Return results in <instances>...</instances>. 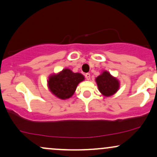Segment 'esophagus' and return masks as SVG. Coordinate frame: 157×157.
<instances>
[{
  "label": "esophagus",
  "instance_id": "34e87169",
  "mask_svg": "<svg viewBox=\"0 0 157 157\" xmlns=\"http://www.w3.org/2000/svg\"><path fill=\"white\" fill-rule=\"evenodd\" d=\"M85 76H86V80H89L90 79V75L89 73H86V75H85Z\"/></svg>",
  "mask_w": 157,
  "mask_h": 157
}]
</instances>
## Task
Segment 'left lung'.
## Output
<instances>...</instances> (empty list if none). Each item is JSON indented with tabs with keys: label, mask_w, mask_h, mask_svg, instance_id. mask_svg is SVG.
Instances as JSON below:
<instances>
[{
	"label": "left lung",
	"mask_w": 157,
	"mask_h": 157,
	"mask_svg": "<svg viewBox=\"0 0 157 157\" xmlns=\"http://www.w3.org/2000/svg\"><path fill=\"white\" fill-rule=\"evenodd\" d=\"M99 91L105 97L114 94L119 88V82L110 74L105 71L96 79Z\"/></svg>",
	"instance_id": "left-lung-1"
}]
</instances>
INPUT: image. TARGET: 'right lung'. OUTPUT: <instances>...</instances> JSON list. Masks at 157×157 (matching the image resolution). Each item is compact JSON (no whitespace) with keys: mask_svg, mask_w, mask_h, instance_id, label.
<instances>
[{"mask_svg":"<svg viewBox=\"0 0 157 157\" xmlns=\"http://www.w3.org/2000/svg\"><path fill=\"white\" fill-rule=\"evenodd\" d=\"M84 80V76L80 73H74L65 69L58 75L50 77L48 86L54 95L61 99L70 98L75 93L77 86Z\"/></svg>","mask_w":157,"mask_h":157,"instance_id":"right-lung-1","label":"right lung"}]
</instances>
